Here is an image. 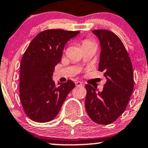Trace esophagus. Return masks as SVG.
I'll list each match as a JSON object with an SVG mask.
<instances>
[{"label": "esophagus", "instance_id": "esophagus-1", "mask_svg": "<svg viewBox=\"0 0 148 148\" xmlns=\"http://www.w3.org/2000/svg\"><path fill=\"white\" fill-rule=\"evenodd\" d=\"M75 85L77 86H82V83L81 82H79V81H77V82H75Z\"/></svg>", "mask_w": 148, "mask_h": 148}]
</instances>
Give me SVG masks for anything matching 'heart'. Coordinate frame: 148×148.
I'll list each match as a JSON object with an SVG mask.
<instances>
[{
    "mask_svg": "<svg viewBox=\"0 0 148 148\" xmlns=\"http://www.w3.org/2000/svg\"><path fill=\"white\" fill-rule=\"evenodd\" d=\"M91 45H95V43L89 39H84V40H83L82 42V48H85V47L91 46Z\"/></svg>",
    "mask_w": 148,
    "mask_h": 148,
    "instance_id": "heart-1",
    "label": "heart"
}]
</instances>
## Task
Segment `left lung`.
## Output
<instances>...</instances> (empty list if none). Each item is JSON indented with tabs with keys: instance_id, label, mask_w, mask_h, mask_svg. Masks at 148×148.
<instances>
[{
	"instance_id": "8db88e82",
	"label": "left lung",
	"mask_w": 148,
	"mask_h": 148,
	"mask_svg": "<svg viewBox=\"0 0 148 148\" xmlns=\"http://www.w3.org/2000/svg\"><path fill=\"white\" fill-rule=\"evenodd\" d=\"M92 32L100 41L99 71L104 72L107 82L102 91L90 84L86 89L85 108L95 123L109 125L125 112L134 89L132 64L121 40L107 29H95Z\"/></svg>"
}]
</instances>
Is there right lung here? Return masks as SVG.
Instances as JSON below:
<instances>
[{"mask_svg": "<svg viewBox=\"0 0 148 148\" xmlns=\"http://www.w3.org/2000/svg\"><path fill=\"white\" fill-rule=\"evenodd\" d=\"M79 33L46 29L39 33L25 50L21 62L20 99L24 112L32 121L47 123L53 120L75 87L72 80L55 86L52 77L66 43Z\"/></svg>", "mask_w": 148, "mask_h": 148, "instance_id": "add662e5", "label": "right lung"}]
</instances>
